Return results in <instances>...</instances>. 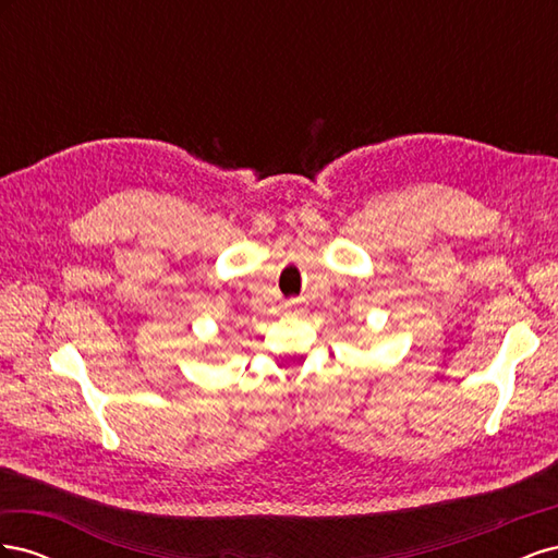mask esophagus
<instances>
[{
	"mask_svg": "<svg viewBox=\"0 0 558 558\" xmlns=\"http://www.w3.org/2000/svg\"><path fill=\"white\" fill-rule=\"evenodd\" d=\"M302 310H305V302H302V300H289V302H286V312H289V314H300Z\"/></svg>",
	"mask_w": 558,
	"mask_h": 558,
	"instance_id": "obj_1",
	"label": "esophagus"
}]
</instances>
